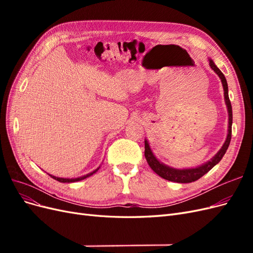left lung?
Masks as SVG:
<instances>
[{
  "label": "left lung",
  "instance_id": "1",
  "mask_svg": "<svg viewBox=\"0 0 253 253\" xmlns=\"http://www.w3.org/2000/svg\"><path fill=\"white\" fill-rule=\"evenodd\" d=\"M209 64H210L212 70L218 75V77L220 78L221 84H223V87H224L225 102L227 105L228 115H229L228 135H227L226 141H225L223 147H221V149L216 153L215 156H214L211 160H209L208 163H206L197 168H193V169L179 170V169H174V168L168 167V166L164 165L163 163H160L159 160L155 157V155L153 154V152L151 151V148H150V144H149L148 140L145 139L144 140V156H145V159H147L149 166L151 167V169L153 171L160 176V177H163L169 181L188 183V182H192V181L200 179L202 176H204L206 173H208L214 166L217 165L220 162V159L223 158V156L225 155L229 144H230L231 134H232V106H231L230 99H229V95H228L227 80L225 78L224 74L219 71V68L215 64H214V62L211 59H209Z\"/></svg>",
  "mask_w": 253,
  "mask_h": 253
}]
</instances>
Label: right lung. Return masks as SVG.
Returning a JSON list of instances; mask_svg holds the SVG:
<instances>
[{
  "label": "right lung",
  "instance_id": "obj_1",
  "mask_svg": "<svg viewBox=\"0 0 253 253\" xmlns=\"http://www.w3.org/2000/svg\"><path fill=\"white\" fill-rule=\"evenodd\" d=\"M99 168H100V167H99ZM99 168H98V169H96L95 171L91 172V173H88V174H86V175L81 176V177H78V178H60V177H56V176H52V175H50V174H49V176H50V177H52L53 179H56V180H58V181H60V182H75V181H79V180L87 178L88 176H90V175H93L94 173H96V172L99 170Z\"/></svg>",
  "mask_w": 253,
  "mask_h": 253
}]
</instances>
